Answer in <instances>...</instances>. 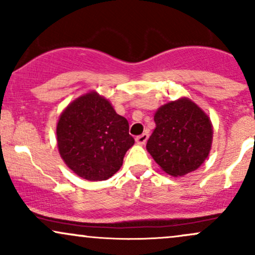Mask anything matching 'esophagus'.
<instances>
[{"label": "esophagus", "mask_w": 255, "mask_h": 255, "mask_svg": "<svg viewBox=\"0 0 255 255\" xmlns=\"http://www.w3.org/2000/svg\"><path fill=\"white\" fill-rule=\"evenodd\" d=\"M147 139H148V134L147 133H142V134H140V135H137L135 137V141L137 142V144L144 145L145 142L147 141Z\"/></svg>", "instance_id": "obj_1"}]
</instances>
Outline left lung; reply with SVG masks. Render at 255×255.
Here are the masks:
<instances>
[{
	"label": "left lung",
	"mask_w": 255,
	"mask_h": 255,
	"mask_svg": "<svg viewBox=\"0 0 255 255\" xmlns=\"http://www.w3.org/2000/svg\"><path fill=\"white\" fill-rule=\"evenodd\" d=\"M154 122L146 148L166 174L183 176L203 164L211 148L212 126L197 104L182 98L163 105Z\"/></svg>",
	"instance_id": "obj_1"
}]
</instances>
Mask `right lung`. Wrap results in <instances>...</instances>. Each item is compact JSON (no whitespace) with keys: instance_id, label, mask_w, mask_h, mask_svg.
<instances>
[{"instance_id":"obj_1","label":"right lung","mask_w":255,"mask_h":255,"mask_svg":"<svg viewBox=\"0 0 255 255\" xmlns=\"http://www.w3.org/2000/svg\"><path fill=\"white\" fill-rule=\"evenodd\" d=\"M56 134L64 163L89 181L108 180L118 172L134 144L127 120L96 92L68 105L58 120Z\"/></svg>"}]
</instances>
